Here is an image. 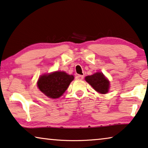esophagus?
Wrapping results in <instances>:
<instances>
[{"label":"esophagus","instance_id":"1","mask_svg":"<svg viewBox=\"0 0 148 148\" xmlns=\"http://www.w3.org/2000/svg\"><path fill=\"white\" fill-rule=\"evenodd\" d=\"M83 77H84V76L81 75H77L76 76V79H78V80H82Z\"/></svg>","mask_w":148,"mask_h":148}]
</instances>
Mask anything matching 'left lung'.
<instances>
[{
    "label": "left lung",
    "instance_id": "left-lung-1",
    "mask_svg": "<svg viewBox=\"0 0 148 148\" xmlns=\"http://www.w3.org/2000/svg\"><path fill=\"white\" fill-rule=\"evenodd\" d=\"M85 80L96 91L100 93H107L109 91L110 81L105 77L102 73H96L92 75L87 76Z\"/></svg>",
    "mask_w": 148,
    "mask_h": 148
}]
</instances>
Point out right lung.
I'll return each instance as SVG.
<instances>
[{"label":"right lung","instance_id":"add662e5","mask_svg":"<svg viewBox=\"0 0 148 148\" xmlns=\"http://www.w3.org/2000/svg\"><path fill=\"white\" fill-rule=\"evenodd\" d=\"M73 79L72 75H68L63 71H56L40 77L37 85L45 95L56 99L65 93Z\"/></svg>","mask_w":148,"mask_h":148}]
</instances>
